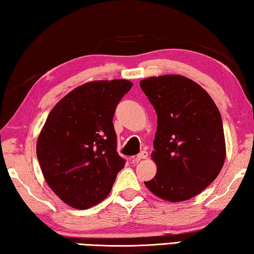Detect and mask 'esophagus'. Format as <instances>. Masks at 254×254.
Returning <instances> with one entry per match:
<instances>
[{
  "label": "esophagus",
  "instance_id": "obj_1",
  "mask_svg": "<svg viewBox=\"0 0 254 254\" xmlns=\"http://www.w3.org/2000/svg\"><path fill=\"white\" fill-rule=\"evenodd\" d=\"M147 158H148V152L147 151H142V152H140L139 154H137L136 158H135V160L136 161H140V160H142V159H147Z\"/></svg>",
  "mask_w": 254,
  "mask_h": 254
}]
</instances>
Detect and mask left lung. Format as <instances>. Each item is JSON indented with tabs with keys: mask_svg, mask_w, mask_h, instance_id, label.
Wrapping results in <instances>:
<instances>
[{
	"mask_svg": "<svg viewBox=\"0 0 254 254\" xmlns=\"http://www.w3.org/2000/svg\"><path fill=\"white\" fill-rule=\"evenodd\" d=\"M140 86L158 115L151 158L152 194L179 203L204 190L224 165L226 145L220 111L196 81L182 75L149 77Z\"/></svg>",
	"mask_w": 254,
	"mask_h": 254,
	"instance_id": "8db88e82",
	"label": "left lung"
}]
</instances>
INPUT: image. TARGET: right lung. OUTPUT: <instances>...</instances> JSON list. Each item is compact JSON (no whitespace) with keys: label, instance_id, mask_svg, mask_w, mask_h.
Returning <instances> with one entry per match:
<instances>
[{"label":"right lung","instance_id":"obj_1","mask_svg":"<svg viewBox=\"0 0 254 254\" xmlns=\"http://www.w3.org/2000/svg\"><path fill=\"white\" fill-rule=\"evenodd\" d=\"M132 85L127 79L88 81L64 96L47 118L37 157L48 186L70 207L101 203L126 165L112 121Z\"/></svg>","mask_w":254,"mask_h":254}]
</instances>
